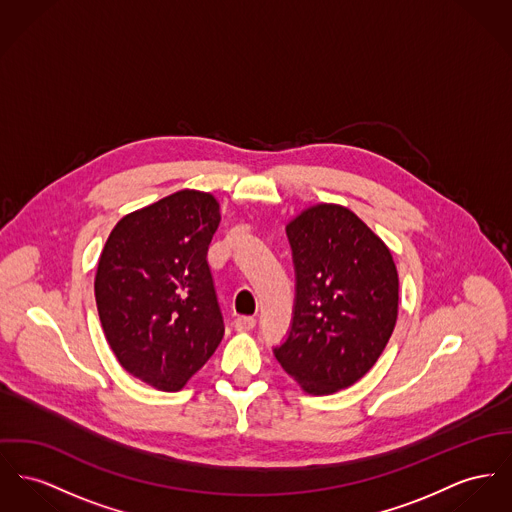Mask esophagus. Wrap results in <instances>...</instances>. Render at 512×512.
Segmentation results:
<instances>
[{
	"label": "esophagus",
	"instance_id": "34e87169",
	"mask_svg": "<svg viewBox=\"0 0 512 512\" xmlns=\"http://www.w3.org/2000/svg\"><path fill=\"white\" fill-rule=\"evenodd\" d=\"M235 328H237L239 332H250V330L256 328V318H254V316H239V318L235 320Z\"/></svg>",
	"mask_w": 512,
	"mask_h": 512
}]
</instances>
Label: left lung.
Returning <instances> with one entry per match:
<instances>
[{
    "instance_id": "obj_1",
    "label": "left lung",
    "mask_w": 512,
    "mask_h": 512,
    "mask_svg": "<svg viewBox=\"0 0 512 512\" xmlns=\"http://www.w3.org/2000/svg\"><path fill=\"white\" fill-rule=\"evenodd\" d=\"M287 239L295 305L273 355L308 394H334L365 375L390 340L398 272L386 244L341 205L308 207Z\"/></svg>"
}]
</instances>
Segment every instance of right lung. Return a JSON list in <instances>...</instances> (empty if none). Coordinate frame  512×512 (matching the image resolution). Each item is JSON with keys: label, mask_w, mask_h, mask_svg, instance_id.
<instances>
[{"label": "right lung", "mask_w": 512, "mask_h": 512, "mask_svg": "<svg viewBox=\"0 0 512 512\" xmlns=\"http://www.w3.org/2000/svg\"><path fill=\"white\" fill-rule=\"evenodd\" d=\"M211 194L180 190L126 215L104 244L95 297L104 336L130 375L176 392L223 340L207 248L219 227Z\"/></svg>", "instance_id": "obj_1"}]
</instances>
